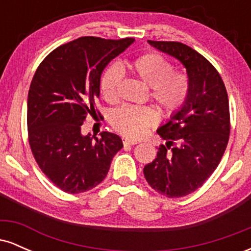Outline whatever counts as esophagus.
I'll return each instance as SVG.
<instances>
[{
    "mask_svg": "<svg viewBox=\"0 0 251 251\" xmlns=\"http://www.w3.org/2000/svg\"><path fill=\"white\" fill-rule=\"evenodd\" d=\"M137 143H138V140L131 139V138H126V139L124 140V144H125V145H135Z\"/></svg>",
    "mask_w": 251,
    "mask_h": 251,
    "instance_id": "34e87169",
    "label": "esophagus"
}]
</instances>
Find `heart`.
<instances>
[{
    "label": "heart",
    "instance_id": "b5f03b06",
    "mask_svg": "<svg viewBox=\"0 0 251 251\" xmlns=\"http://www.w3.org/2000/svg\"><path fill=\"white\" fill-rule=\"evenodd\" d=\"M134 75L149 85L150 98L163 111H177L189 94L190 81L185 74L174 72V66L159 54L149 53L139 56L128 66ZM123 79V70L113 65L103 72L100 89L108 100H116ZM157 112L149 106L124 105L112 114V124L118 131L140 137L150 126L157 122Z\"/></svg>",
    "mask_w": 251,
    "mask_h": 251
}]
</instances>
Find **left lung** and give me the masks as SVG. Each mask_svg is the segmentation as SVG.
<instances>
[{"label": "left lung", "instance_id": "1", "mask_svg": "<svg viewBox=\"0 0 251 251\" xmlns=\"http://www.w3.org/2000/svg\"><path fill=\"white\" fill-rule=\"evenodd\" d=\"M148 42L178 60L190 81L185 101L157 129L165 145L144 168L152 189L179 198L201 188L220 164L230 134L229 100L218 72L198 51L180 42Z\"/></svg>", "mask_w": 251, "mask_h": 251}]
</instances>
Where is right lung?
<instances>
[{"mask_svg":"<svg viewBox=\"0 0 251 251\" xmlns=\"http://www.w3.org/2000/svg\"><path fill=\"white\" fill-rule=\"evenodd\" d=\"M133 42L79 37L48 54L34 74L27 101L30 149L43 174L62 191L96 188L123 148L119 135H85L81 125L87 114L96 113L106 66Z\"/></svg>","mask_w":251,"mask_h":251,"instance_id":"right-lung-1","label":"right lung"}]
</instances>
